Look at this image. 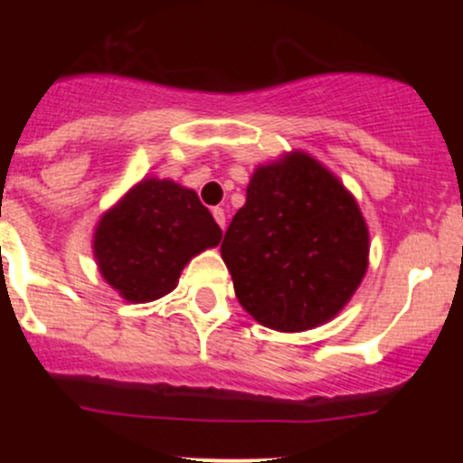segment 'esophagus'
<instances>
[{
  "label": "esophagus",
  "instance_id": "34e87169",
  "mask_svg": "<svg viewBox=\"0 0 463 463\" xmlns=\"http://www.w3.org/2000/svg\"><path fill=\"white\" fill-rule=\"evenodd\" d=\"M213 217H214V222H217L219 226H222V231H223V228H226V213H223V208H213Z\"/></svg>",
  "mask_w": 463,
  "mask_h": 463
}]
</instances>
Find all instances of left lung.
<instances>
[{
  "label": "left lung",
  "instance_id": "obj_1",
  "mask_svg": "<svg viewBox=\"0 0 463 463\" xmlns=\"http://www.w3.org/2000/svg\"><path fill=\"white\" fill-rule=\"evenodd\" d=\"M370 231L322 163L288 152L260 165L222 241L240 305L275 331L325 325L361 287Z\"/></svg>",
  "mask_w": 463,
  "mask_h": 463
}]
</instances>
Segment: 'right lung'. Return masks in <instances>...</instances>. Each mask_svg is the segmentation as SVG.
I'll list each match as a JSON object with an SVG mask.
<instances>
[{
    "label": "right lung",
    "mask_w": 463,
    "mask_h": 463,
    "mask_svg": "<svg viewBox=\"0 0 463 463\" xmlns=\"http://www.w3.org/2000/svg\"><path fill=\"white\" fill-rule=\"evenodd\" d=\"M222 241V228L194 190L170 179H143L93 232V258L111 288L128 302L167 296L194 255Z\"/></svg>",
    "instance_id": "1"
}]
</instances>
